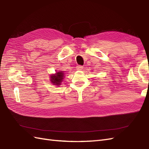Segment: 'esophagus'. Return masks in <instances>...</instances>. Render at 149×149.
Segmentation results:
<instances>
[{
  "label": "esophagus",
  "mask_w": 149,
  "mask_h": 149,
  "mask_svg": "<svg viewBox=\"0 0 149 149\" xmlns=\"http://www.w3.org/2000/svg\"><path fill=\"white\" fill-rule=\"evenodd\" d=\"M76 68H77V70H81L83 69V67L81 65H77L76 67Z\"/></svg>",
  "instance_id": "obj_1"
}]
</instances>
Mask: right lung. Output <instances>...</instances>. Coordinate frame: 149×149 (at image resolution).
Instances as JSON below:
<instances>
[{
  "mask_svg": "<svg viewBox=\"0 0 149 149\" xmlns=\"http://www.w3.org/2000/svg\"><path fill=\"white\" fill-rule=\"evenodd\" d=\"M64 77L63 72L61 71L58 72H56L55 74L51 75L50 81L53 85L59 86L61 84V82L63 81Z\"/></svg>",
  "mask_w": 149,
  "mask_h": 149,
  "instance_id": "add662e5",
  "label": "right lung"
}]
</instances>
